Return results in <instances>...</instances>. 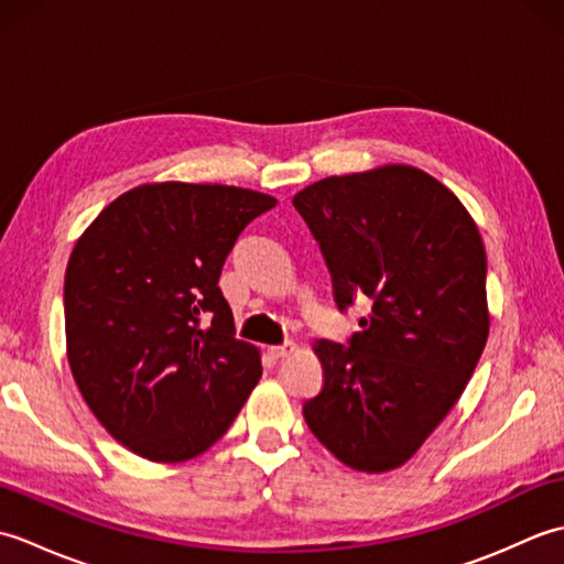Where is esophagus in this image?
<instances>
[{
  "label": "esophagus",
  "instance_id": "obj_1",
  "mask_svg": "<svg viewBox=\"0 0 564 564\" xmlns=\"http://www.w3.org/2000/svg\"><path fill=\"white\" fill-rule=\"evenodd\" d=\"M293 351H295V344L293 341H285L281 346H271V349H269V354L273 358H285V356H291Z\"/></svg>",
  "mask_w": 564,
  "mask_h": 564
}]
</instances>
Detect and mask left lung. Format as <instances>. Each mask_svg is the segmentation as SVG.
I'll return each mask as SVG.
<instances>
[{
    "mask_svg": "<svg viewBox=\"0 0 564 564\" xmlns=\"http://www.w3.org/2000/svg\"><path fill=\"white\" fill-rule=\"evenodd\" d=\"M346 313H370L346 344L319 339L325 386L303 406L322 446L386 473L419 451L458 402L489 334L487 254L470 215L406 164L327 176L293 198Z\"/></svg>",
    "mask_w": 564,
    "mask_h": 564,
    "instance_id": "8db88e82",
    "label": "left lung"
}]
</instances>
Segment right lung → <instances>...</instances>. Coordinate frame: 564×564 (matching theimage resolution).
Listing matches in <instances>:
<instances>
[{
    "mask_svg": "<svg viewBox=\"0 0 564 564\" xmlns=\"http://www.w3.org/2000/svg\"><path fill=\"white\" fill-rule=\"evenodd\" d=\"M275 198L220 184H145L84 232L65 273V334L84 402L126 448L178 463L210 448L261 378L235 337L223 263Z\"/></svg>",
    "mask_w": 564,
    "mask_h": 564,
    "instance_id": "1",
    "label": "right lung"
}]
</instances>
